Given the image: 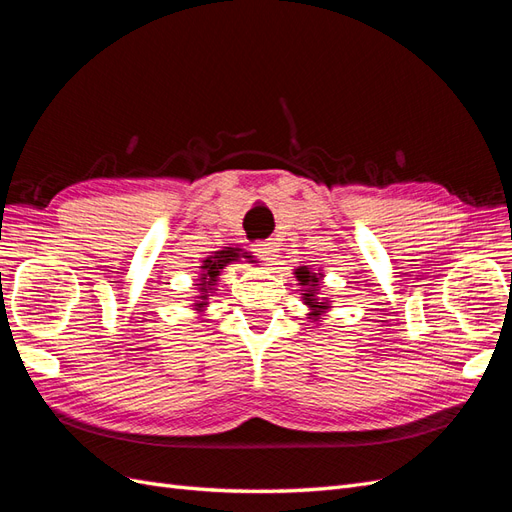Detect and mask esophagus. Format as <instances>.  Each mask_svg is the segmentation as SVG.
Returning <instances> with one entry per match:
<instances>
[{"label": "esophagus", "instance_id": "obj_1", "mask_svg": "<svg viewBox=\"0 0 512 512\" xmlns=\"http://www.w3.org/2000/svg\"><path fill=\"white\" fill-rule=\"evenodd\" d=\"M254 252H256V256L260 258V260H267V262H271V260H275V256H277V245H275V241H260L256 247H254Z\"/></svg>", "mask_w": 512, "mask_h": 512}]
</instances>
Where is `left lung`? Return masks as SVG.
<instances>
[{"mask_svg": "<svg viewBox=\"0 0 512 512\" xmlns=\"http://www.w3.org/2000/svg\"><path fill=\"white\" fill-rule=\"evenodd\" d=\"M297 280L301 282V286H318V277H316V273H309L305 267H301V269H297ZM305 292V301H307V305H312L314 309H324L327 307V303H318L316 299H314V292L312 290H303Z\"/></svg>", "mask_w": 512, "mask_h": 512, "instance_id": "1", "label": "left lung"}]
</instances>
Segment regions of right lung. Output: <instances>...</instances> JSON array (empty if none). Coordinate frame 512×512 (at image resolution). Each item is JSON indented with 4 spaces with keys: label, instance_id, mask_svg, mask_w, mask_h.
<instances>
[{
    "label": "right lung",
    "instance_id": "obj_1",
    "mask_svg": "<svg viewBox=\"0 0 512 512\" xmlns=\"http://www.w3.org/2000/svg\"><path fill=\"white\" fill-rule=\"evenodd\" d=\"M235 258H239L235 250H226V252H220V254H215L213 258H207V260H205V267H203V269H205V275L200 277V284H198L200 288H203V290H200V292H203V299L209 297L207 290L215 284V280H218L220 269H224L226 262L235 260ZM200 305H205V303H198V307H200Z\"/></svg>",
    "mask_w": 512,
    "mask_h": 512
}]
</instances>
